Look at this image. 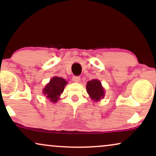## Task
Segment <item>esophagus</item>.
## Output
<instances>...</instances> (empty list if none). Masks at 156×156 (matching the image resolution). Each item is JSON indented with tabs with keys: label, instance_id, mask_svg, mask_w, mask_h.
Here are the masks:
<instances>
[{
	"label": "esophagus",
	"instance_id": "esophagus-1",
	"mask_svg": "<svg viewBox=\"0 0 156 156\" xmlns=\"http://www.w3.org/2000/svg\"><path fill=\"white\" fill-rule=\"evenodd\" d=\"M72 80H73L74 82H79L80 81V77L79 76H73Z\"/></svg>",
	"mask_w": 156,
	"mask_h": 156
}]
</instances>
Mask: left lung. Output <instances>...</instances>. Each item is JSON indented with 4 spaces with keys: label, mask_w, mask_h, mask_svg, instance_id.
I'll list each match as a JSON object with an SVG mask.
<instances>
[{
    "label": "left lung",
    "mask_w": 156,
    "mask_h": 156,
    "mask_svg": "<svg viewBox=\"0 0 156 156\" xmlns=\"http://www.w3.org/2000/svg\"><path fill=\"white\" fill-rule=\"evenodd\" d=\"M87 91L90 96L91 99H94L95 101H99L104 97L103 87L101 86V82L97 80H92L87 82Z\"/></svg>",
    "instance_id": "8db88e82"
}]
</instances>
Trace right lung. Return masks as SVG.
Masks as SVG:
<instances>
[{
	"instance_id": "obj_1",
	"label": "right lung",
	"mask_w": 156,
	"mask_h": 156,
	"mask_svg": "<svg viewBox=\"0 0 156 156\" xmlns=\"http://www.w3.org/2000/svg\"><path fill=\"white\" fill-rule=\"evenodd\" d=\"M67 84V82L65 81V79L55 76L44 87L43 90L44 94L46 95V97L51 101L55 103L59 99V96L63 92L64 88Z\"/></svg>"
}]
</instances>
